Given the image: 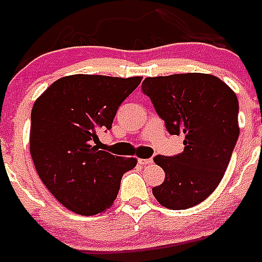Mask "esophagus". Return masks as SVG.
I'll list each match as a JSON object with an SVG mask.
<instances>
[{
  "mask_svg": "<svg viewBox=\"0 0 262 262\" xmlns=\"http://www.w3.org/2000/svg\"><path fill=\"white\" fill-rule=\"evenodd\" d=\"M152 162L151 158H147V160H143V158H139L138 160V164L142 165V166H144V165H150Z\"/></svg>",
  "mask_w": 262,
  "mask_h": 262,
  "instance_id": "obj_1",
  "label": "esophagus"
}]
</instances>
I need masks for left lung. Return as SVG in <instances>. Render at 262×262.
<instances>
[{"mask_svg":"<svg viewBox=\"0 0 262 262\" xmlns=\"http://www.w3.org/2000/svg\"><path fill=\"white\" fill-rule=\"evenodd\" d=\"M142 91L170 135H184V151L157 156L165 181L152 188L161 206L187 210L206 200L219 185L239 137L238 98L211 74L187 73L148 77Z\"/></svg>","mask_w":262,"mask_h":262,"instance_id":"1","label":"left lung"}]
</instances>
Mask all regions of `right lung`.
<instances>
[{"label":"right lung","mask_w":262,"mask_h":262,"mask_svg":"<svg viewBox=\"0 0 262 262\" xmlns=\"http://www.w3.org/2000/svg\"><path fill=\"white\" fill-rule=\"evenodd\" d=\"M142 77L75 74L50 85L33 104L29 150L52 196L91 216L114 204L121 177L137 165L98 148V133L112 127L119 106Z\"/></svg>","instance_id":"add662e5"}]
</instances>
